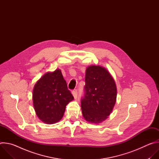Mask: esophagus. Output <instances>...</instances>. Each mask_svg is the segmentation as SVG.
Segmentation results:
<instances>
[{"mask_svg":"<svg viewBox=\"0 0 159 159\" xmlns=\"http://www.w3.org/2000/svg\"><path fill=\"white\" fill-rule=\"evenodd\" d=\"M72 95H73V96H74V98L75 99L77 98V90H74V91H72Z\"/></svg>","mask_w":159,"mask_h":159,"instance_id":"obj_1","label":"esophagus"}]
</instances>
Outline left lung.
Wrapping results in <instances>:
<instances>
[{"mask_svg":"<svg viewBox=\"0 0 159 159\" xmlns=\"http://www.w3.org/2000/svg\"><path fill=\"white\" fill-rule=\"evenodd\" d=\"M85 96L81 101L84 119L99 124L106 120L116 102L117 87L111 74L99 65H90L85 70Z\"/></svg>","mask_w":159,"mask_h":159,"instance_id":"1","label":"left lung"}]
</instances>
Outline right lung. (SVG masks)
<instances>
[{"mask_svg":"<svg viewBox=\"0 0 159 159\" xmlns=\"http://www.w3.org/2000/svg\"><path fill=\"white\" fill-rule=\"evenodd\" d=\"M74 100L60 69L44 74L35 84L33 102L36 114L43 123L52 125L63 116L66 106Z\"/></svg>","mask_w":159,"mask_h":159,"instance_id":"add662e5","label":"right lung"}]
</instances>
